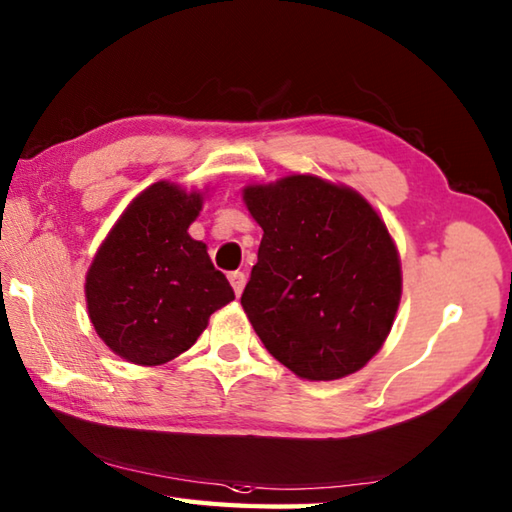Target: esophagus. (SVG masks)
<instances>
[{
	"mask_svg": "<svg viewBox=\"0 0 512 512\" xmlns=\"http://www.w3.org/2000/svg\"><path fill=\"white\" fill-rule=\"evenodd\" d=\"M228 280L232 284V289H235V296L239 298L241 293H244V287H246V275L241 271H235V273L228 275Z\"/></svg>",
	"mask_w": 512,
	"mask_h": 512,
	"instance_id": "esophagus-1",
	"label": "esophagus"
}]
</instances>
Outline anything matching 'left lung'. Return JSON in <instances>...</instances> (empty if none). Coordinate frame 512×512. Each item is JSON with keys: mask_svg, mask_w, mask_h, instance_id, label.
Listing matches in <instances>:
<instances>
[{"mask_svg": "<svg viewBox=\"0 0 512 512\" xmlns=\"http://www.w3.org/2000/svg\"><path fill=\"white\" fill-rule=\"evenodd\" d=\"M241 196L264 230L241 307L266 350L309 381L361 370L402 298L384 219L352 187L311 173L246 185Z\"/></svg>", "mask_w": 512, "mask_h": 512, "instance_id": "left-lung-1", "label": "left lung"}]
</instances>
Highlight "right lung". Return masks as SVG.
<instances>
[{"label": "right lung", "instance_id": "add662e5", "mask_svg": "<svg viewBox=\"0 0 512 512\" xmlns=\"http://www.w3.org/2000/svg\"><path fill=\"white\" fill-rule=\"evenodd\" d=\"M205 192L153 183L137 194L85 275L94 332L135 366H162L192 348L216 309L235 300L207 246L189 237Z\"/></svg>", "mask_w": 512, "mask_h": 512}]
</instances>
